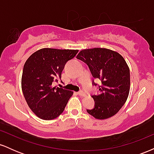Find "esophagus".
I'll return each mask as SVG.
<instances>
[{
	"label": "esophagus",
	"instance_id": "esophagus-1",
	"mask_svg": "<svg viewBox=\"0 0 154 154\" xmlns=\"http://www.w3.org/2000/svg\"><path fill=\"white\" fill-rule=\"evenodd\" d=\"M77 94H78L79 95H80V96H85V93L82 91L78 92V93H77Z\"/></svg>",
	"mask_w": 154,
	"mask_h": 154
}]
</instances>
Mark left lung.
<instances>
[{"instance_id": "obj_1", "label": "left lung", "mask_w": 154, "mask_h": 154, "mask_svg": "<svg viewBox=\"0 0 154 154\" xmlns=\"http://www.w3.org/2000/svg\"><path fill=\"white\" fill-rule=\"evenodd\" d=\"M77 59L87 63L93 77L101 82L99 94L92 95L95 107L87 109L88 114L98 119L115 115L126 102L130 89V68L125 59L116 51L101 48L81 51Z\"/></svg>"}]
</instances>
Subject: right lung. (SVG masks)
<instances>
[{
	"label": "right lung",
	"instance_id": "add662e5",
	"mask_svg": "<svg viewBox=\"0 0 154 154\" xmlns=\"http://www.w3.org/2000/svg\"><path fill=\"white\" fill-rule=\"evenodd\" d=\"M78 50L45 48L35 51L24 65L22 90L28 106L40 119L51 120L62 114L73 92L54 87L69 60Z\"/></svg>",
	"mask_w": 154,
	"mask_h": 154
}]
</instances>
